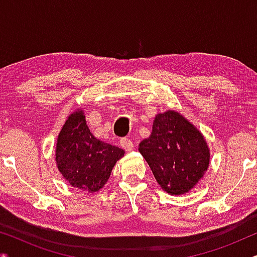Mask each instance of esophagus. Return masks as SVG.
Segmentation results:
<instances>
[{
	"label": "esophagus",
	"mask_w": 257,
	"mask_h": 257,
	"mask_svg": "<svg viewBox=\"0 0 257 257\" xmlns=\"http://www.w3.org/2000/svg\"><path fill=\"white\" fill-rule=\"evenodd\" d=\"M120 146L125 151H127V152H130V151H132L133 149H135V144L132 143V140L130 138H121L120 139Z\"/></svg>",
	"instance_id": "1"
}]
</instances>
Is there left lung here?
Segmentation results:
<instances>
[{
    "label": "left lung",
    "mask_w": 257,
    "mask_h": 257,
    "mask_svg": "<svg viewBox=\"0 0 257 257\" xmlns=\"http://www.w3.org/2000/svg\"><path fill=\"white\" fill-rule=\"evenodd\" d=\"M161 188L180 195L194 187L209 165V150L198 128L174 111L158 114L152 135L139 144Z\"/></svg>",
    "instance_id": "obj_1"
}]
</instances>
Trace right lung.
Wrapping results in <instances>:
<instances>
[{"mask_svg": "<svg viewBox=\"0 0 257 257\" xmlns=\"http://www.w3.org/2000/svg\"><path fill=\"white\" fill-rule=\"evenodd\" d=\"M122 156L124 150L94 138L83 111L70 115L59 132L56 163L63 177L75 187L99 191Z\"/></svg>", "mask_w": 257, "mask_h": 257, "instance_id": "right-lung-1", "label": "right lung"}]
</instances>
